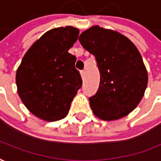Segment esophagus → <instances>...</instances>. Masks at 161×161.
Returning <instances> with one entry per match:
<instances>
[{"mask_svg": "<svg viewBox=\"0 0 161 161\" xmlns=\"http://www.w3.org/2000/svg\"><path fill=\"white\" fill-rule=\"evenodd\" d=\"M80 74L81 76H82V78H85V77H86V71H85V70H81Z\"/></svg>", "mask_w": 161, "mask_h": 161, "instance_id": "1", "label": "esophagus"}]
</instances>
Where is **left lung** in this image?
I'll return each instance as SVG.
<instances>
[{"instance_id": "1", "label": "left lung", "mask_w": 161, "mask_h": 161, "mask_svg": "<svg viewBox=\"0 0 161 161\" xmlns=\"http://www.w3.org/2000/svg\"><path fill=\"white\" fill-rule=\"evenodd\" d=\"M82 46L97 61L100 85L89 98L94 115L103 120H115L134 110L143 97L148 75L139 51L130 40L99 25L83 32Z\"/></svg>"}]
</instances>
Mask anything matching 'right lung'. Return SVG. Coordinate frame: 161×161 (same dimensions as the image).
<instances>
[{
  "label": "right lung",
  "instance_id": "1",
  "mask_svg": "<svg viewBox=\"0 0 161 161\" xmlns=\"http://www.w3.org/2000/svg\"><path fill=\"white\" fill-rule=\"evenodd\" d=\"M72 26L46 32L26 52L17 70L16 84L21 101L36 117L56 121L69 113L82 87L76 58L69 53L78 38Z\"/></svg>",
  "mask_w": 161,
  "mask_h": 161
}]
</instances>
